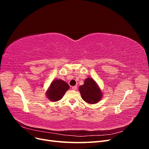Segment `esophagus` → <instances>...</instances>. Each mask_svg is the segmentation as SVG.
<instances>
[{"label":"esophagus","mask_w":149,"mask_h":149,"mask_svg":"<svg viewBox=\"0 0 149 149\" xmlns=\"http://www.w3.org/2000/svg\"><path fill=\"white\" fill-rule=\"evenodd\" d=\"M76 89H77V87H76V86H74L72 87V89L73 90H76Z\"/></svg>","instance_id":"1"}]
</instances>
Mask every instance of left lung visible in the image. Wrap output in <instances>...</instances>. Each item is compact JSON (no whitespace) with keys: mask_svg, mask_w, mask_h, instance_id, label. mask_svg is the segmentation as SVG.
Wrapping results in <instances>:
<instances>
[{"mask_svg":"<svg viewBox=\"0 0 149 149\" xmlns=\"http://www.w3.org/2000/svg\"><path fill=\"white\" fill-rule=\"evenodd\" d=\"M79 91L83 100L89 104H95L101 100L102 93L96 82L91 78H87L83 85L80 86Z\"/></svg>","mask_w":149,"mask_h":149,"instance_id":"left-lung-1","label":"left lung"}]
</instances>
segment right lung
<instances>
[{"label": "right lung", "instance_id": "add662e5", "mask_svg": "<svg viewBox=\"0 0 149 149\" xmlns=\"http://www.w3.org/2000/svg\"><path fill=\"white\" fill-rule=\"evenodd\" d=\"M70 88L69 85L61 79H55L51 83L47 93V96L52 101H58L63 97Z\"/></svg>", "mask_w": 149, "mask_h": 149}]
</instances>
